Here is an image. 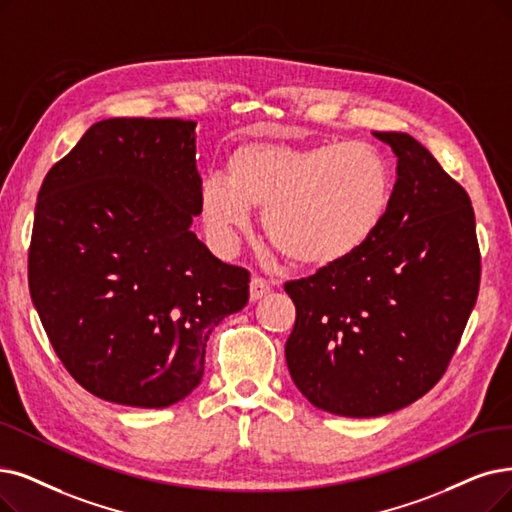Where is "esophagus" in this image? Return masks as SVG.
Here are the masks:
<instances>
[{
  "mask_svg": "<svg viewBox=\"0 0 512 512\" xmlns=\"http://www.w3.org/2000/svg\"><path fill=\"white\" fill-rule=\"evenodd\" d=\"M269 292H271V283L267 279L254 275L250 281V298L260 300L264 294H269Z\"/></svg>",
  "mask_w": 512,
  "mask_h": 512,
  "instance_id": "obj_1",
  "label": "esophagus"
}]
</instances>
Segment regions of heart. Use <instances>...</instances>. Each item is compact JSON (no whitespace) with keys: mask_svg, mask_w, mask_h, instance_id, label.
Instances as JSON below:
<instances>
[{"mask_svg":"<svg viewBox=\"0 0 512 512\" xmlns=\"http://www.w3.org/2000/svg\"><path fill=\"white\" fill-rule=\"evenodd\" d=\"M391 163L367 142H245L227 161V176L203 180V222L222 243L250 229L264 210V235L300 269H327L367 245L391 210Z\"/></svg>","mask_w":512,"mask_h":512,"instance_id":"1","label":"heart"}]
</instances>
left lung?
Masks as SVG:
<instances>
[{"mask_svg":"<svg viewBox=\"0 0 512 512\" xmlns=\"http://www.w3.org/2000/svg\"><path fill=\"white\" fill-rule=\"evenodd\" d=\"M397 155L391 210L367 245L288 281L285 361L323 412L391 414L441 380L477 302L481 254L468 193L416 138L374 132Z\"/></svg>","mask_w":512,"mask_h":512,"instance_id":"left-lung-1","label":"left lung"}]
</instances>
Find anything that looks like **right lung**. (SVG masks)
I'll return each instance as SVG.
<instances>
[{
	"mask_svg": "<svg viewBox=\"0 0 512 512\" xmlns=\"http://www.w3.org/2000/svg\"><path fill=\"white\" fill-rule=\"evenodd\" d=\"M195 126L102 119L37 195L31 300L67 372L105 401L185 399L212 330L250 296V273L191 231L201 214Z\"/></svg>",
	"mask_w": 512,
	"mask_h": 512,
	"instance_id": "add662e5",
	"label": "right lung"
}]
</instances>
